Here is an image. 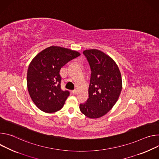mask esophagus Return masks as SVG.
<instances>
[{
    "instance_id": "obj_1",
    "label": "esophagus",
    "mask_w": 159,
    "mask_h": 159,
    "mask_svg": "<svg viewBox=\"0 0 159 159\" xmlns=\"http://www.w3.org/2000/svg\"><path fill=\"white\" fill-rule=\"evenodd\" d=\"M71 93L73 94V95H75L77 93V90H72L71 91Z\"/></svg>"
}]
</instances>
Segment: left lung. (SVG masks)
<instances>
[{"mask_svg": "<svg viewBox=\"0 0 159 159\" xmlns=\"http://www.w3.org/2000/svg\"><path fill=\"white\" fill-rule=\"evenodd\" d=\"M89 62L92 74L89 98L80 105L86 117L97 119L106 114L117 102L122 90V78L115 61L97 49L83 52Z\"/></svg>", "mask_w": 159, "mask_h": 159, "instance_id": "obj_1", "label": "left lung"}]
</instances>
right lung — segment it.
<instances>
[{
  "mask_svg": "<svg viewBox=\"0 0 159 159\" xmlns=\"http://www.w3.org/2000/svg\"><path fill=\"white\" fill-rule=\"evenodd\" d=\"M81 54L67 48L50 46L31 61L27 72V88L36 106L46 113L61 110L69 95L61 90V69Z\"/></svg>",
  "mask_w": 159,
  "mask_h": 159,
  "instance_id": "obj_1",
  "label": "right lung"
}]
</instances>
